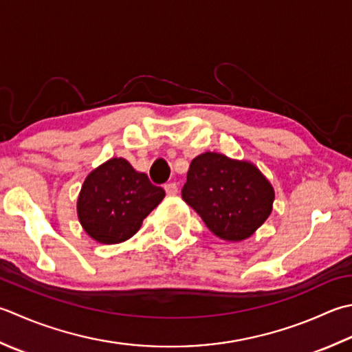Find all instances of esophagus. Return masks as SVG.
<instances>
[{
	"instance_id": "esophagus-1",
	"label": "esophagus",
	"mask_w": 352,
	"mask_h": 352,
	"mask_svg": "<svg viewBox=\"0 0 352 352\" xmlns=\"http://www.w3.org/2000/svg\"><path fill=\"white\" fill-rule=\"evenodd\" d=\"M164 190H166L168 195L174 197L178 194V186H177V183H168V184H164Z\"/></svg>"
}]
</instances>
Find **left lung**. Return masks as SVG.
Masks as SVG:
<instances>
[{"instance_id": "obj_1", "label": "left lung", "mask_w": 352, "mask_h": 352, "mask_svg": "<svg viewBox=\"0 0 352 352\" xmlns=\"http://www.w3.org/2000/svg\"><path fill=\"white\" fill-rule=\"evenodd\" d=\"M182 197L213 235L239 243L270 217L274 189L252 162L204 153L192 160Z\"/></svg>"}]
</instances>
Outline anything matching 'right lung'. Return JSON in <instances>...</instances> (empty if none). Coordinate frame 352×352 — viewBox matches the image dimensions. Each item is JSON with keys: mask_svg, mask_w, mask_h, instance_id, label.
Segmentation results:
<instances>
[{"mask_svg": "<svg viewBox=\"0 0 352 352\" xmlns=\"http://www.w3.org/2000/svg\"><path fill=\"white\" fill-rule=\"evenodd\" d=\"M164 190L122 157H113L87 175L78 197V218L89 238L119 244L135 235Z\"/></svg>", "mask_w": 352, "mask_h": 352, "instance_id": "add662e5", "label": "right lung"}]
</instances>
